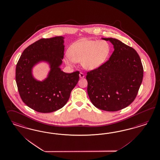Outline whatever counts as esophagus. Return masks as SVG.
Masks as SVG:
<instances>
[{
    "mask_svg": "<svg viewBox=\"0 0 160 160\" xmlns=\"http://www.w3.org/2000/svg\"><path fill=\"white\" fill-rule=\"evenodd\" d=\"M79 77H80V78H83L85 77V75H84V74L83 73L81 72L79 73Z\"/></svg>",
    "mask_w": 160,
    "mask_h": 160,
    "instance_id": "1",
    "label": "esophagus"
}]
</instances>
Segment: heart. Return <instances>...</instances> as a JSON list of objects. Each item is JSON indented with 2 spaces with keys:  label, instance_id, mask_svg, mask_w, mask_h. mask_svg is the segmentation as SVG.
<instances>
[{
  "label": "heart",
  "instance_id": "obj_1",
  "mask_svg": "<svg viewBox=\"0 0 160 160\" xmlns=\"http://www.w3.org/2000/svg\"><path fill=\"white\" fill-rule=\"evenodd\" d=\"M110 53V46L106 41L82 40L74 44L66 55V64L73 66L81 62L87 70H93L102 65Z\"/></svg>",
  "mask_w": 160,
  "mask_h": 160
}]
</instances>
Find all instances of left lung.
Masks as SVG:
<instances>
[{"label":"left lung","instance_id":"left-lung-1","mask_svg":"<svg viewBox=\"0 0 160 160\" xmlns=\"http://www.w3.org/2000/svg\"><path fill=\"white\" fill-rule=\"evenodd\" d=\"M114 46L108 60L87 72V92L97 108L116 112L134 101L141 85L143 69L136 50L118 39L102 38Z\"/></svg>","mask_w":160,"mask_h":160}]
</instances>
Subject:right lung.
I'll return each mask as SVG.
<instances>
[{
	"label": "right lung",
	"mask_w": 160,
	"mask_h": 160,
	"mask_svg": "<svg viewBox=\"0 0 160 160\" xmlns=\"http://www.w3.org/2000/svg\"><path fill=\"white\" fill-rule=\"evenodd\" d=\"M64 37L42 38L26 48L16 66V82L24 103L38 112H51L62 108L79 81V72L61 71ZM49 63L48 77L42 82L33 77L32 68L40 62Z\"/></svg>",
	"instance_id": "obj_1"
}]
</instances>
